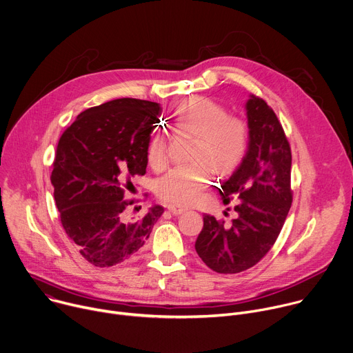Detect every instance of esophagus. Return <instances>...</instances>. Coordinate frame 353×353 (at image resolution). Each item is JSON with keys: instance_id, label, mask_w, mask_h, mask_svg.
<instances>
[{"instance_id": "obj_1", "label": "esophagus", "mask_w": 353, "mask_h": 353, "mask_svg": "<svg viewBox=\"0 0 353 353\" xmlns=\"http://www.w3.org/2000/svg\"><path fill=\"white\" fill-rule=\"evenodd\" d=\"M168 211L171 214H174V216H179V214H182L183 211H185V208H182V207H176V205H168Z\"/></svg>"}]
</instances>
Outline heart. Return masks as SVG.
<instances>
[{"label":"heart","mask_w":353,"mask_h":353,"mask_svg":"<svg viewBox=\"0 0 353 353\" xmlns=\"http://www.w3.org/2000/svg\"><path fill=\"white\" fill-rule=\"evenodd\" d=\"M175 128L193 136L190 160L186 165L170 170L157 182L156 192L164 201L185 207L200 200L207 189L210 165L220 171H231L246 154L249 126L236 115L225 114V108L207 97L185 101L175 114ZM148 161L154 170L167 164L165 139L157 133L148 148Z\"/></svg>","instance_id":"heart-1"}]
</instances>
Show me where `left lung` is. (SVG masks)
<instances>
[{
    "mask_svg": "<svg viewBox=\"0 0 353 353\" xmlns=\"http://www.w3.org/2000/svg\"><path fill=\"white\" fill-rule=\"evenodd\" d=\"M246 114L248 152L220 189L224 204L239 200L234 207L238 217L227 225L204 214L194 243L205 265L220 274H236L257 264L275 243L292 204V154L283 125L272 108L253 94Z\"/></svg>",
    "mask_w": 353,
    "mask_h": 353,
    "instance_id": "left-lung-1",
    "label": "left lung"
}]
</instances>
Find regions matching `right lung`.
Wrapping results in <instances>:
<instances>
[{
    "mask_svg": "<svg viewBox=\"0 0 353 353\" xmlns=\"http://www.w3.org/2000/svg\"><path fill=\"white\" fill-rule=\"evenodd\" d=\"M159 103L117 99L81 112L61 134L51 183L61 224L78 252L96 267L117 265L148 241L164 213L154 205L143 217L132 181L146 174L150 133L161 115Z\"/></svg>",
    "mask_w": 353,
    "mask_h": 353,
    "instance_id": "obj_1",
    "label": "right lung"
}]
</instances>
